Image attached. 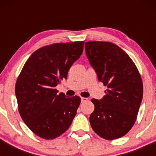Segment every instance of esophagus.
Wrapping results in <instances>:
<instances>
[{
	"instance_id": "esophagus-1",
	"label": "esophagus",
	"mask_w": 156,
	"mask_h": 156,
	"mask_svg": "<svg viewBox=\"0 0 156 156\" xmlns=\"http://www.w3.org/2000/svg\"><path fill=\"white\" fill-rule=\"evenodd\" d=\"M87 100H88V99L85 98V97H81V103H85V102H87Z\"/></svg>"
}]
</instances>
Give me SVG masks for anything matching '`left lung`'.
I'll return each mask as SVG.
<instances>
[{
  "label": "left lung",
  "mask_w": 156,
  "mask_h": 156,
  "mask_svg": "<svg viewBox=\"0 0 156 156\" xmlns=\"http://www.w3.org/2000/svg\"><path fill=\"white\" fill-rule=\"evenodd\" d=\"M84 47L99 81L108 87L101 100H91L94 111L90 123L101 137L118 139L136 122L144 93L140 75L130 56L115 44L88 41Z\"/></svg>",
  "instance_id": "obj_1"
}]
</instances>
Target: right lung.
<instances>
[{
  "instance_id": "obj_1",
  "label": "right lung",
  "mask_w": 156,
  "mask_h": 156,
  "mask_svg": "<svg viewBox=\"0 0 156 156\" xmlns=\"http://www.w3.org/2000/svg\"><path fill=\"white\" fill-rule=\"evenodd\" d=\"M84 44L57 43L39 48L30 56L17 78L19 112L40 137L50 140L60 136L76 115L81 98L58 94L55 87L67 79L70 67L82 54Z\"/></svg>"
}]
</instances>
